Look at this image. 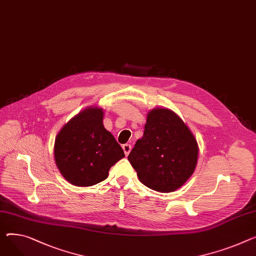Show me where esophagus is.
Instances as JSON below:
<instances>
[{
    "label": "esophagus",
    "instance_id": "obj_1",
    "mask_svg": "<svg viewBox=\"0 0 256 256\" xmlns=\"http://www.w3.org/2000/svg\"><path fill=\"white\" fill-rule=\"evenodd\" d=\"M122 149H124V154H126V156H128V153H130V150H132V146H130V144H124V145H122Z\"/></svg>",
    "mask_w": 256,
    "mask_h": 256
}]
</instances>
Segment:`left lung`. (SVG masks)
I'll use <instances>...</instances> for the list:
<instances>
[{"label": "left lung", "instance_id": "obj_1", "mask_svg": "<svg viewBox=\"0 0 256 256\" xmlns=\"http://www.w3.org/2000/svg\"><path fill=\"white\" fill-rule=\"evenodd\" d=\"M198 154L196 140L181 118L171 110L158 108L148 113L143 137L128 160L145 186L171 192L192 175Z\"/></svg>", "mask_w": 256, "mask_h": 256}]
</instances>
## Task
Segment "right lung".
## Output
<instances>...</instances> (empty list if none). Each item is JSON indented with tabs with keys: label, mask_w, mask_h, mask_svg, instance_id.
I'll return each mask as SVG.
<instances>
[{
	"label": "right lung",
	"mask_w": 256,
	"mask_h": 256,
	"mask_svg": "<svg viewBox=\"0 0 256 256\" xmlns=\"http://www.w3.org/2000/svg\"><path fill=\"white\" fill-rule=\"evenodd\" d=\"M100 108L80 112L60 130L54 144L56 164L76 186H92L108 177L110 168L124 158L113 134L103 126Z\"/></svg>",
	"instance_id": "obj_1"
}]
</instances>
